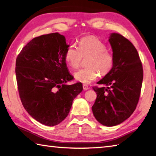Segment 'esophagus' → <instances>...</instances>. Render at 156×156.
Wrapping results in <instances>:
<instances>
[{
    "label": "esophagus",
    "instance_id": "esophagus-1",
    "mask_svg": "<svg viewBox=\"0 0 156 156\" xmlns=\"http://www.w3.org/2000/svg\"><path fill=\"white\" fill-rule=\"evenodd\" d=\"M83 88L84 90H88L90 88V87L88 85H86V84H83Z\"/></svg>",
    "mask_w": 156,
    "mask_h": 156
}]
</instances>
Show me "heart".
Wrapping results in <instances>:
<instances>
[{"label":"heart","mask_w":156,"mask_h":156,"mask_svg":"<svg viewBox=\"0 0 156 156\" xmlns=\"http://www.w3.org/2000/svg\"><path fill=\"white\" fill-rule=\"evenodd\" d=\"M65 60L73 68H77L83 57H88V68L76 71L74 74L75 80L82 83L88 84L96 80L99 73L104 76L110 72L114 65V57L107 50V46L99 38L94 36L84 37L79 42L78 48L70 46L66 50Z\"/></svg>","instance_id":"b5f03b06"}]
</instances>
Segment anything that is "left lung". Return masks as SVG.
Wrapping results in <instances>:
<instances>
[{
    "label": "left lung",
    "mask_w": 156,
    "mask_h": 156,
    "mask_svg": "<svg viewBox=\"0 0 156 156\" xmlns=\"http://www.w3.org/2000/svg\"><path fill=\"white\" fill-rule=\"evenodd\" d=\"M113 51L110 72L93 87L97 94L92 107L95 119L105 126H115L132 115L137 106L143 80V68L134 46L116 33L109 39Z\"/></svg>",
    "instance_id": "1"
}]
</instances>
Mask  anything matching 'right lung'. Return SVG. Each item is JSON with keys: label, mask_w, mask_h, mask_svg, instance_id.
<instances>
[{"label": "right lung", "mask_w": 156, "mask_h": 156, "mask_svg": "<svg viewBox=\"0 0 156 156\" xmlns=\"http://www.w3.org/2000/svg\"><path fill=\"white\" fill-rule=\"evenodd\" d=\"M69 47L59 33L34 37L16 58V75L24 108L34 119L46 126L59 124L68 115L73 101L82 91V83L68 71L66 50Z\"/></svg>", "instance_id": "right-lung-1"}]
</instances>
